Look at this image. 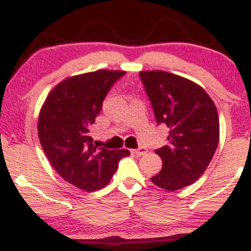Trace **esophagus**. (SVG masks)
Segmentation results:
<instances>
[{
    "label": "esophagus",
    "mask_w": 251,
    "mask_h": 251,
    "mask_svg": "<svg viewBox=\"0 0 251 251\" xmlns=\"http://www.w3.org/2000/svg\"><path fill=\"white\" fill-rule=\"evenodd\" d=\"M132 153H133V154H135V155H144V154H146L147 153V150L145 149V147H139V149H135V150H132Z\"/></svg>",
    "instance_id": "esophagus-1"
}]
</instances>
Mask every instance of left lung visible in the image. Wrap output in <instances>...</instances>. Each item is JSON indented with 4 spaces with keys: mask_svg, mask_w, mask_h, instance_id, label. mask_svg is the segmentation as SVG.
Instances as JSON below:
<instances>
[{
    "mask_svg": "<svg viewBox=\"0 0 251 251\" xmlns=\"http://www.w3.org/2000/svg\"><path fill=\"white\" fill-rule=\"evenodd\" d=\"M139 76L156 124L170 129L168 145L155 150L162 170L151 181L177 191L195 182L212 161L220 138L216 106L201 86L183 77L165 71H141Z\"/></svg>",
    "mask_w": 251,
    "mask_h": 251,
    "instance_id": "left-lung-1",
    "label": "left lung"
}]
</instances>
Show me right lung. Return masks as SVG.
I'll return each instance as SVG.
<instances>
[{
	"mask_svg": "<svg viewBox=\"0 0 251 251\" xmlns=\"http://www.w3.org/2000/svg\"><path fill=\"white\" fill-rule=\"evenodd\" d=\"M125 71L99 70L70 77L49 93L38 118V137L57 173L71 185L95 192L110 182L128 150L98 149L90 137L102 100Z\"/></svg>",
	"mask_w": 251,
	"mask_h": 251,
	"instance_id": "add662e5",
	"label": "right lung"
}]
</instances>
